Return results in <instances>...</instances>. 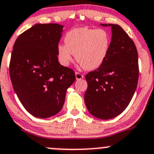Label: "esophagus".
Masks as SVG:
<instances>
[{
    "instance_id": "1",
    "label": "esophagus",
    "mask_w": 154,
    "mask_h": 154,
    "mask_svg": "<svg viewBox=\"0 0 154 154\" xmlns=\"http://www.w3.org/2000/svg\"><path fill=\"white\" fill-rule=\"evenodd\" d=\"M75 77H76V79H77V80H81V79H83V77H84V76H83V74H82L81 73L75 72Z\"/></svg>"
}]
</instances>
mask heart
<instances>
[{
    "label": "heart",
    "instance_id": "b5f03b06",
    "mask_svg": "<svg viewBox=\"0 0 154 154\" xmlns=\"http://www.w3.org/2000/svg\"><path fill=\"white\" fill-rule=\"evenodd\" d=\"M64 44L57 46V59L63 66L67 67L74 60L86 70L99 68L108 55L110 48L109 34L103 29L79 27L68 31Z\"/></svg>",
    "mask_w": 154,
    "mask_h": 154
}]
</instances>
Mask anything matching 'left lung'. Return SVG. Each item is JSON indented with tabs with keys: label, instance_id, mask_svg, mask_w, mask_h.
I'll return each mask as SVG.
<instances>
[{
	"label": "left lung",
	"instance_id": "obj_1",
	"mask_svg": "<svg viewBox=\"0 0 154 154\" xmlns=\"http://www.w3.org/2000/svg\"><path fill=\"white\" fill-rule=\"evenodd\" d=\"M100 25L112 28L109 51L103 64L86 75L84 100L93 116L107 120L121 114L130 103L138 84L139 62L134 42L120 26Z\"/></svg>",
	"mask_w": 154,
	"mask_h": 154
}]
</instances>
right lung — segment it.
Returning <instances> with one entry per match:
<instances>
[{"instance_id": "right-lung-1", "label": "right lung", "mask_w": 154, "mask_h": 154, "mask_svg": "<svg viewBox=\"0 0 154 154\" xmlns=\"http://www.w3.org/2000/svg\"><path fill=\"white\" fill-rule=\"evenodd\" d=\"M63 26L36 24L17 38L10 75L14 91L32 116L47 119L63 108L66 91L75 81L71 68L60 64L57 46Z\"/></svg>"}]
</instances>
